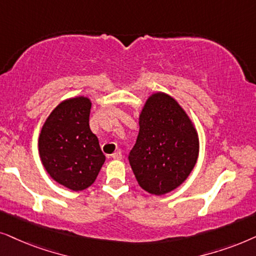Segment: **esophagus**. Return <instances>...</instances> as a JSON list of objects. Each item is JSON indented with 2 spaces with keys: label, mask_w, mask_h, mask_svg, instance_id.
<instances>
[{
  "label": "esophagus",
  "mask_w": 256,
  "mask_h": 256,
  "mask_svg": "<svg viewBox=\"0 0 256 256\" xmlns=\"http://www.w3.org/2000/svg\"><path fill=\"white\" fill-rule=\"evenodd\" d=\"M112 158L116 159V160H120L122 158V151L120 150H118V151H116L114 154H112Z\"/></svg>",
  "instance_id": "obj_1"
}]
</instances>
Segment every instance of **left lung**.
<instances>
[{
    "label": "left lung",
    "mask_w": 256,
    "mask_h": 256,
    "mask_svg": "<svg viewBox=\"0 0 256 256\" xmlns=\"http://www.w3.org/2000/svg\"><path fill=\"white\" fill-rule=\"evenodd\" d=\"M137 142L128 162L139 186L162 196L185 182L196 165L199 140L182 106L158 92L146 102L139 117Z\"/></svg>",
    "instance_id": "obj_1"
}]
</instances>
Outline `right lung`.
<instances>
[{
  "mask_svg": "<svg viewBox=\"0 0 256 256\" xmlns=\"http://www.w3.org/2000/svg\"><path fill=\"white\" fill-rule=\"evenodd\" d=\"M91 103L85 97L64 100L51 112L40 134L38 151L51 178L72 190L91 186L105 162L88 125Z\"/></svg>",
  "mask_w": 256,
  "mask_h": 256,
  "instance_id": "obj_1",
  "label": "right lung"
}]
</instances>
